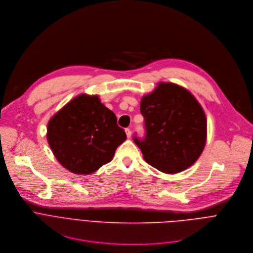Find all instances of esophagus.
<instances>
[{
    "label": "esophagus",
    "mask_w": 253,
    "mask_h": 253,
    "mask_svg": "<svg viewBox=\"0 0 253 253\" xmlns=\"http://www.w3.org/2000/svg\"><path fill=\"white\" fill-rule=\"evenodd\" d=\"M125 132H126V135H127V138H130L131 137V135H132V132H131V130L129 129V128H127L126 130H125Z\"/></svg>",
    "instance_id": "obj_1"
}]
</instances>
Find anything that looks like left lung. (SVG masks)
I'll return each instance as SVG.
<instances>
[{
    "label": "left lung",
    "mask_w": 253,
    "mask_h": 253,
    "mask_svg": "<svg viewBox=\"0 0 253 253\" xmlns=\"http://www.w3.org/2000/svg\"><path fill=\"white\" fill-rule=\"evenodd\" d=\"M145 136L133 137L145 161L174 174L190 167L201 155L207 134L205 113L194 96L173 83H159L141 100Z\"/></svg>",
    "instance_id": "8db88e82"
}]
</instances>
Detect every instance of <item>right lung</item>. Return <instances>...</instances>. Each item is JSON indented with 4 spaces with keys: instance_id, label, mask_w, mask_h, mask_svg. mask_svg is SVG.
Returning a JSON list of instances; mask_svg holds the SVG:
<instances>
[{
    "instance_id": "obj_1",
    "label": "right lung",
    "mask_w": 253,
    "mask_h": 253,
    "mask_svg": "<svg viewBox=\"0 0 253 253\" xmlns=\"http://www.w3.org/2000/svg\"><path fill=\"white\" fill-rule=\"evenodd\" d=\"M47 139L62 166L76 174H90L113 159L126 133L98 96L82 94L50 119Z\"/></svg>"
}]
</instances>
